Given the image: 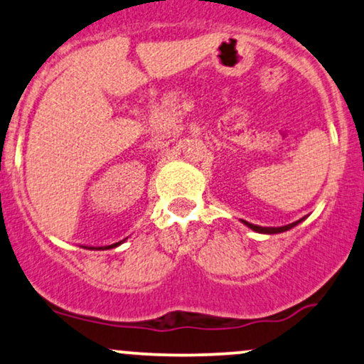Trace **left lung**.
Listing matches in <instances>:
<instances>
[{
    "mask_svg": "<svg viewBox=\"0 0 364 364\" xmlns=\"http://www.w3.org/2000/svg\"><path fill=\"white\" fill-rule=\"evenodd\" d=\"M301 220H304V217H303V219L296 220V223H291V224H287V225H281V228H262V225H255V224H250V223H246V220H241V223L248 225V228H250V229H253V231H257V232H262V235H279V232L289 231V229L294 228V225H298L299 223H301Z\"/></svg>",
    "mask_w": 364,
    "mask_h": 364,
    "instance_id": "8db88e82",
    "label": "left lung"
}]
</instances>
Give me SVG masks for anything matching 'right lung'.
<instances>
[{
	"mask_svg": "<svg viewBox=\"0 0 364 364\" xmlns=\"http://www.w3.org/2000/svg\"><path fill=\"white\" fill-rule=\"evenodd\" d=\"M124 240H127V237H124ZM123 241H118V243L107 245V246H83V248H87V250H111V248H116V246H119L121 243H123Z\"/></svg>",
	"mask_w": 364,
	"mask_h": 364,
	"instance_id": "right-lung-1",
	"label": "right lung"
}]
</instances>
